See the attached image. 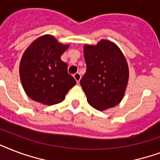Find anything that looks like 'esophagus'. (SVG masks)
<instances>
[{
  "label": "esophagus",
  "instance_id": "esophagus-1",
  "mask_svg": "<svg viewBox=\"0 0 160 160\" xmlns=\"http://www.w3.org/2000/svg\"><path fill=\"white\" fill-rule=\"evenodd\" d=\"M74 78H75V80H76V82L79 83L80 82V79H81V75H80V73H76L74 75Z\"/></svg>",
  "mask_w": 160,
  "mask_h": 160
}]
</instances>
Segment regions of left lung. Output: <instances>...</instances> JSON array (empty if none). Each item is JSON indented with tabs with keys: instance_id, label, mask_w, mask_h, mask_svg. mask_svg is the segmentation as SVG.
Masks as SVG:
<instances>
[{
	"instance_id": "8db88e82",
	"label": "left lung",
	"mask_w": 160,
	"mask_h": 160,
	"mask_svg": "<svg viewBox=\"0 0 160 160\" xmlns=\"http://www.w3.org/2000/svg\"><path fill=\"white\" fill-rule=\"evenodd\" d=\"M86 72L80 80L87 101L103 111L123 100L129 80L128 63L117 45L101 40L97 45H85Z\"/></svg>"
}]
</instances>
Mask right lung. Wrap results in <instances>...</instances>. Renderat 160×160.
Returning a JSON list of instances; mask_svg holds the SVG:
<instances>
[{
  "instance_id": "obj_1",
  "label": "right lung",
  "mask_w": 160,
  "mask_h": 160,
  "mask_svg": "<svg viewBox=\"0 0 160 160\" xmlns=\"http://www.w3.org/2000/svg\"><path fill=\"white\" fill-rule=\"evenodd\" d=\"M51 35H44L27 47L20 63V77L25 92L31 100L52 105L65 100L76 81L68 74L60 56L68 48Z\"/></svg>"
}]
</instances>
